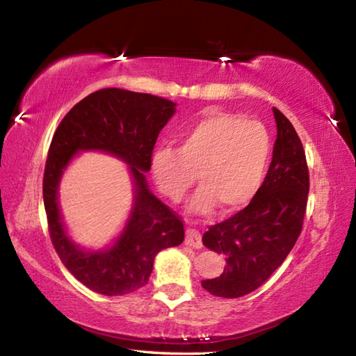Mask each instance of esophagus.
I'll list each match as a JSON object with an SVG mask.
<instances>
[{"mask_svg":"<svg viewBox=\"0 0 356 356\" xmlns=\"http://www.w3.org/2000/svg\"><path fill=\"white\" fill-rule=\"evenodd\" d=\"M185 243L188 247L191 248H202V236L194 228H188L186 229V238H185Z\"/></svg>","mask_w":356,"mask_h":356,"instance_id":"obj_1","label":"esophagus"}]
</instances>
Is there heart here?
<instances>
[{"instance_id":"b5f03b06","label":"heart","mask_w":356,"mask_h":356,"mask_svg":"<svg viewBox=\"0 0 356 356\" xmlns=\"http://www.w3.org/2000/svg\"><path fill=\"white\" fill-rule=\"evenodd\" d=\"M270 148V136L262 123L207 111L180 131L176 149L154 152L152 172L172 202L185 196L199 172L202 188L193 200V210L207 213L218 204L222 213H233L256 194Z\"/></svg>"}]
</instances>
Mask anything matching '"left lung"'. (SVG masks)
I'll list each match as a JSON object with an SVG mask.
<instances>
[{
	"mask_svg": "<svg viewBox=\"0 0 356 356\" xmlns=\"http://www.w3.org/2000/svg\"><path fill=\"white\" fill-rule=\"evenodd\" d=\"M273 114L277 137L266 180L245 208L202 236L205 247L227 256L224 273L202 281L214 296L241 298L259 289L302 232L310 190L305 151L289 118L276 108Z\"/></svg>",
	"mask_w": 356,
	"mask_h": 356,
	"instance_id": "1",
	"label": "left lung"
}]
</instances>
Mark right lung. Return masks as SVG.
<instances>
[{
	"label": "right lung",
	"instance_id": "obj_1",
	"mask_svg": "<svg viewBox=\"0 0 356 356\" xmlns=\"http://www.w3.org/2000/svg\"><path fill=\"white\" fill-rule=\"evenodd\" d=\"M163 97L106 88L85 97L60 122L49 146L43 176L47 228L61 262L95 293L120 296L148 284L156 254L184 242V222L160 202L145 182L151 170L159 132L174 114ZM100 149L123 158L136 180L131 219L114 248L104 252H83L68 241L60 224L56 190L75 152Z\"/></svg>",
	"mask_w": 356,
	"mask_h": 356
}]
</instances>
